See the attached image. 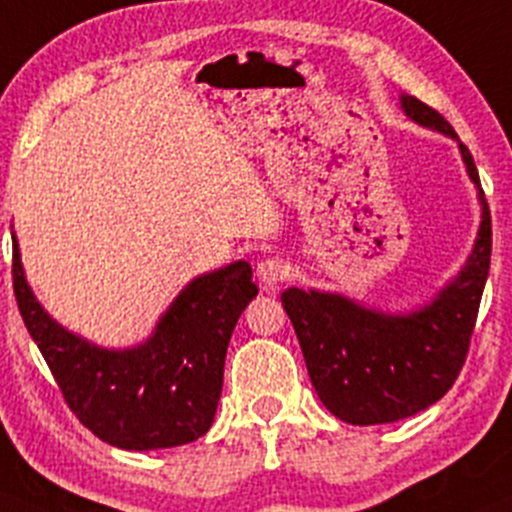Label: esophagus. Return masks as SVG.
Returning a JSON list of instances; mask_svg holds the SVG:
<instances>
[{
    "label": "esophagus",
    "mask_w": 512,
    "mask_h": 512,
    "mask_svg": "<svg viewBox=\"0 0 512 512\" xmlns=\"http://www.w3.org/2000/svg\"><path fill=\"white\" fill-rule=\"evenodd\" d=\"M256 276L261 278L263 286H278L288 278V263L278 256L263 258L256 266Z\"/></svg>",
    "instance_id": "34e87169"
}]
</instances>
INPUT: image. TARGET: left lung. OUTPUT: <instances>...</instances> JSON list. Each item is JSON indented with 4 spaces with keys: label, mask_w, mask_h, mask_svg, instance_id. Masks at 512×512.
Instances as JSON below:
<instances>
[{
    "label": "left lung",
    "mask_w": 512,
    "mask_h": 512,
    "mask_svg": "<svg viewBox=\"0 0 512 512\" xmlns=\"http://www.w3.org/2000/svg\"><path fill=\"white\" fill-rule=\"evenodd\" d=\"M409 118L458 138L449 120L414 96H402ZM461 147L476 184V162ZM476 249L456 281L412 315L372 313L342 295L288 288L281 303L291 318L310 382L330 414L370 426L407 419L439 402L466 362L491 268V212L483 199Z\"/></svg>",
    "instance_id": "1"
}]
</instances>
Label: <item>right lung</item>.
<instances>
[{
  "label": "right lung",
  "mask_w": 512,
  "mask_h": 512,
  "mask_svg": "<svg viewBox=\"0 0 512 512\" xmlns=\"http://www.w3.org/2000/svg\"><path fill=\"white\" fill-rule=\"evenodd\" d=\"M12 278L21 320L63 402L100 441L152 451L207 434L217 414L231 333L258 293L249 263L236 261L194 278L162 315L155 335L125 352L88 345L44 313L26 286L17 239Z\"/></svg>",
  "instance_id": "right-lung-1"
}]
</instances>
